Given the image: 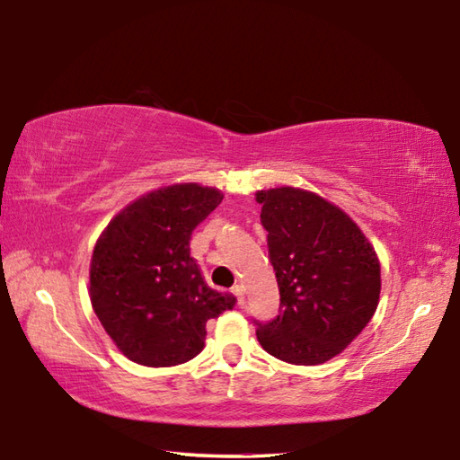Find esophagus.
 I'll return each mask as SVG.
<instances>
[{
  "instance_id": "1",
  "label": "esophagus",
  "mask_w": 460,
  "mask_h": 460,
  "mask_svg": "<svg viewBox=\"0 0 460 460\" xmlns=\"http://www.w3.org/2000/svg\"><path fill=\"white\" fill-rule=\"evenodd\" d=\"M233 294L237 296V302H239V305H243V298H245V286H243V284H235V286H233Z\"/></svg>"
}]
</instances>
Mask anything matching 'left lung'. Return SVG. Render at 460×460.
<instances>
[{
  "label": "left lung",
  "mask_w": 460,
  "mask_h": 460,
  "mask_svg": "<svg viewBox=\"0 0 460 460\" xmlns=\"http://www.w3.org/2000/svg\"><path fill=\"white\" fill-rule=\"evenodd\" d=\"M261 225L279 288V313L258 324V341L276 359L318 365L347 349L371 321L381 271L361 229L314 192L260 190Z\"/></svg>",
  "instance_id": "1"
}]
</instances>
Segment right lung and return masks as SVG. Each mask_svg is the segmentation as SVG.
<instances>
[{"mask_svg":"<svg viewBox=\"0 0 460 460\" xmlns=\"http://www.w3.org/2000/svg\"><path fill=\"white\" fill-rule=\"evenodd\" d=\"M223 194L194 182L154 190L101 233L91 260V305L128 359L147 367L190 361L207 321L235 305L211 290L190 258V235Z\"/></svg>","mask_w":460,"mask_h":460,"instance_id":"add662e5","label":"right lung"}]
</instances>
